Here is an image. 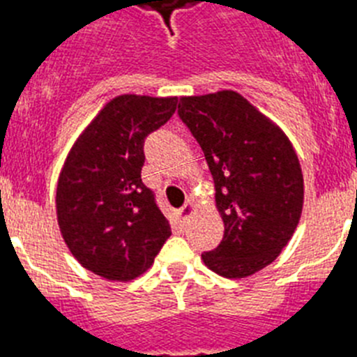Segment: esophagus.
Returning a JSON list of instances; mask_svg holds the SVG:
<instances>
[{
	"instance_id": "obj_1",
	"label": "esophagus",
	"mask_w": 357,
	"mask_h": 357,
	"mask_svg": "<svg viewBox=\"0 0 357 357\" xmlns=\"http://www.w3.org/2000/svg\"><path fill=\"white\" fill-rule=\"evenodd\" d=\"M178 213H181L182 220H184V222H185V220H189V218H191L195 213H197V206H195V204L191 200H188L184 204V206L181 207V211H178Z\"/></svg>"
}]
</instances>
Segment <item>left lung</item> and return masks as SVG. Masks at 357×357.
<instances>
[{"label": "left lung", "instance_id": "1", "mask_svg": "<svg viewBox=\"0 0 357 357\" xmlns=\"http://www.w3.org/2000/svg\"><path fill=\"white\" fill-rule=\"evenodd\" d=\"M178 116L204 150L225 225L202 254L227 279L254 275L279 257L301 222L304 176L288 135L236 91L182 96Z\"/></svg>", "mask_w": 357, "mask_h": 357}]
</instances>
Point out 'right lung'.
I'll list each match as a JSON object with an SVG mask.
<instances>
[{
    "label": "right lung",
    "mask_w": 357,
    "mask_h": 357,
    "mask_svg": "<svg viewBox=\"0 0 357 357\" xmlns=\"http://www.w3.org/2000/svg\"><path fill=\"white\" fill-rule=\"evenodd\" d=\"M176 96L121 94L69 150L56 182V222L75 259L116 282L143 275L172 227L141 181L144 137L168 121Z\"/></svg>",
    "instance_id": "1"
}]
</instances>
